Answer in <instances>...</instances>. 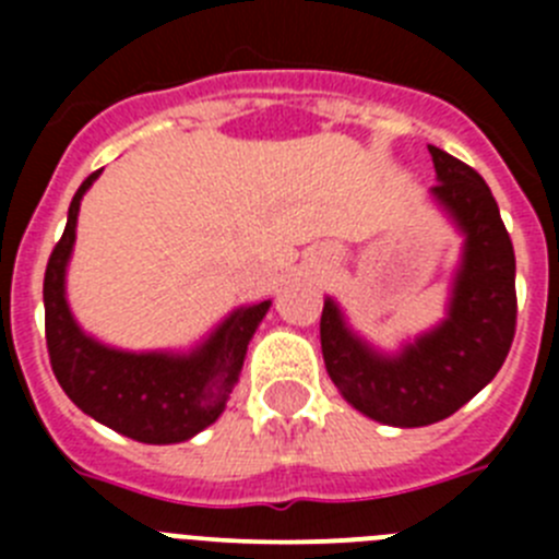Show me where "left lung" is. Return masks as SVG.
<instances>
[{"instance_id": "left-lung-1", "label": "left lung", "mask_w": 559, "mask_h": 559, "mask_svg": "<svg viewBox=\"0 0 559 559\" xmlns=\"http://www.w3.org/2000/svg\"><path fill=\"white\" fill-rule=\"evenodd\" d=\"M433 199L464 235L445 322L397 355L374 353L324 299L322 355L330 380L360 414L397 428L431 426L476 397L498 374L515 338V251L487 181L428 145Z\"/></svg>"}]
</instances>
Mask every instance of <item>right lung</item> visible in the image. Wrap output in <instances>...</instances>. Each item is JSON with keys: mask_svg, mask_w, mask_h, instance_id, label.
<instances>
[{"mask_svg": "<svg viewBox=\"0 0 559 559\" xmlns=\"http://www.w3.org/2000/svg\"><path fill=\"white\" fill-rule=\"evenodd\" d=\"M92 173L69 204L67 229L44 274V333L58 383L83 414L145 445L185 442L224 414L243 369L246 347L271 302L237 308L187 355L126 353L83 333L67 305V263L75 246L78 210Z\"/></svg>", "mask_w": 559, "mask_h": 559, "instance_id": "right-lung-1", "label": "right lung"}]
</instances>
